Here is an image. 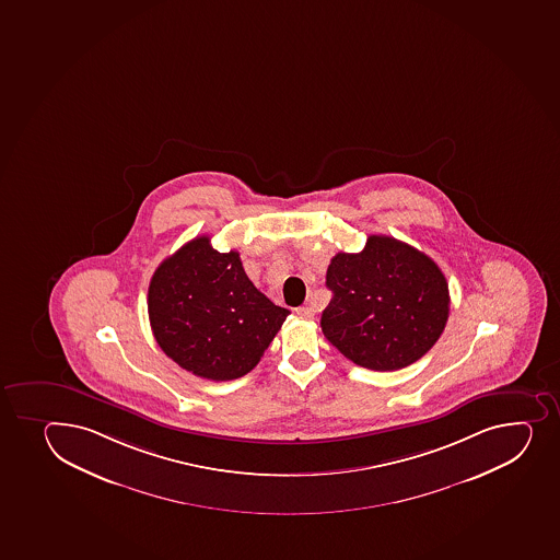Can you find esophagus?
Masks as SVG:
<instances>
[{"instance_id": "34e87169", "label": "esophagus", "mask_w": 560, "mask_h": 560, "mask_svg": "<svg viewBox=\"0 0 560 560\" xmlns=\"http://www.w3.org/2000/svg\"><path fill=\"white\" fill-rule=\"evenodd\" d=\"M295 314L301 317H306V319H311V317H314V308H312V306H300V308H295Z\"/></svg>"}]
</instances>
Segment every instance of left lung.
<instances>
[{"label": "left lung", "mask_w": 560, "mask_h": 560, "mask_svg": "<svg viewBox=\"0 0 560 560\" xmlns=\"http://www.w3.org/2000/svg\"><path fill=\"white\" fill-rule=\"evenodd\" d=\"M332 292L322 314L325 338L351 362L397 371L424 357L448 319V283L428 255L386 235L360 254H336L327 268Z\"/></svg>", "instance_id": "obj_1"}]
</instances>
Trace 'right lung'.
<instances>
[{"mask_svg": "<svg viewBox=\"0 0 560 560\" xmlns=\"http://www.w3.org/2000/svg\"><path fill=\"white\" fill-rule=\"evenodd\" d=\"M289 314L255 289L238 252L220 254L208 235L184 244L150 279L158 346L208 381H235L254 370Z\"/></svg>", "mask_w": 560, "mask_h": 560, "instance_id": "right-lung-1", "label": "right lung"}]
</instances>
